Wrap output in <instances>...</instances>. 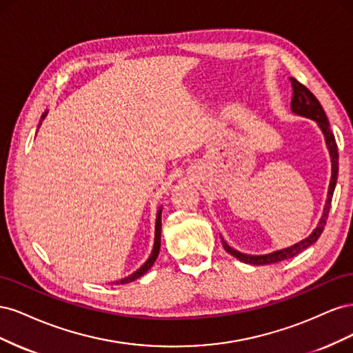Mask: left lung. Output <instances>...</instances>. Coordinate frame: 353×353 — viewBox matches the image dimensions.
I'll use <instances>...</instances> for the list:
<instances>
[{
  "label": "left lung",
  "mask_w": 353,
  "mask_h": 353,
  "mask_svg": "<svg viewBox=\"0 0 353 353\" xmlns=\"http://www.w3.org/2000/svg\"><path fill=\"white\" fill-rule=\"evenodd\" d=\"M292 81V87H293V99H292V112L297 116L306 117V119L314 121L319 130H321L324 140H325V145L327 150L330 154V160H331V178H330V185H328V191H327V200L324 205V210L323 215L319 218V222L316 223V227L314 228V231L309 234V236L303 240H301L299 243L288 245V248L275 250L271 253L266 254H248L239 252L236 249H232L231 245L223 240V237L221 236V241L223 249H225L230 254H232L234 258H237L239 261L249 263V265H268V263H276L281 262L285 259H290L293 256L299 254L301 252H303L305 249H307L309 245H312L325 227V222L328 218V212H330V206H331V199H333V193L336 188V183H337V175H339V152H337V144L334 140V135L330 130V122L327 119V114L323 109V105L319 104V101L316 100L315 95L309 91L305 85H302L299 81H296L294 78H290Z\"/></svg>",
  "instance_id": "obj_1"
}]
</instances>
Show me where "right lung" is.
I'll list each match as a JSON object with an SVG mask.
<instances>
[{"label":"right lung","instance_id":"add662e5","mask_svg":"<svg viewBox=\"0 0 353 353\" xmlns=\"http://www.w3.org/2000/svg\"><path fill=\"white\" fill-rule=\"evenodd\" d=\"M47 113H48V110H46V112H44V114L41 116V122L46 119ZM41 122H39L38 128L41 126ZM160 231H162V206L159 208V210H157V215H156L154 243H153V250H152L150 256H148V259H147V261L140 266V268H138L137 271H134L131 275H128V276H125V279H121V280H117V281H113L112 284H114V285H119V284H128V283H131V281H135L137 279H140L141 275H144L148 270L152 268L153 263H154V262H156V259H157L159 252H160Z\"/></svg>","mask_w":353,"mask_h":353}]
</instances>
